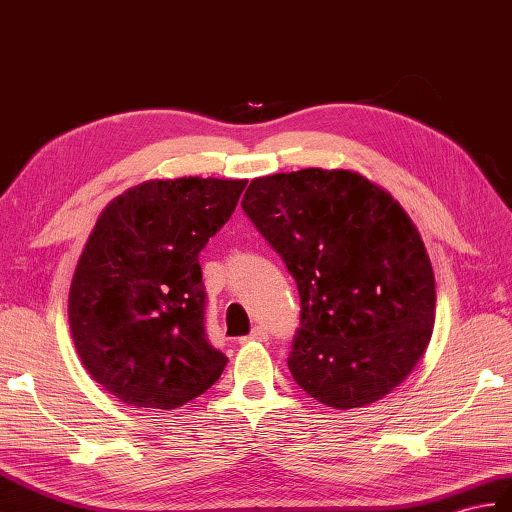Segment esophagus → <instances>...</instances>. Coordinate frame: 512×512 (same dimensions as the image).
<instances>
[{
  "mask_svg": "<svg viewBox=\"0 0 512 512\" xmlns=\"http://www.w3.org/2000/svg\"><path fill=\"white\" fill-rule=\"evenodd\" d=\"M253 340H257V342H266L268 340V331L264 329V327H255L251 334L248 336H244V338H240V342H253Z\"/></svg>",
  "mask_w": 512,
  "mask_h": 512,
  "instance_id": "obj_1",
  "label": "esophagus"
}]
</instances>
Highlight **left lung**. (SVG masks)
<instances>
[{"mask_svg": "<svg viewBox=\"0 0 512 512\" xmlns=\"http://www.w3.org/2000/svg\"><path fill=\"white\" fill-rule=\"evenodd\" d=\"M242 209L299 288L294 382L340 410L388 395L421 360L436 312L408 213L364 176L320 168L255 178Z\"/></svg>", "mask_w": 512, "mask_h": 512, "instance_id": "left-lung-1", "label": "left lung"}]
</instances>
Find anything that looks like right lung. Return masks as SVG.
<instances>
[{
    "mask_svg": "<svg viewBox=\"0 0 512 512\" xmlns=\"http://www.w3.org/2000/svg\"><path fill=\"white\" fill-rule=\"evenodd\" d=\"M246 181H150L95 222L69 290V327L89 375L137 408L185 406L229 358L205 331L198 255L229 222Z\"/></svg>",
    "mask_w": 512,
    "mask_h": 512,
    "instance_id": "add662e5",
    "label": "right lung"
}]
</instances>
